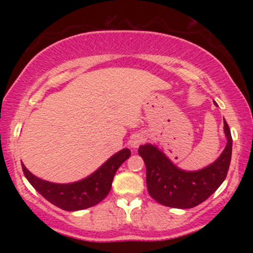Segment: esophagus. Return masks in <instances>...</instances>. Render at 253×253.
<instances>
[{"mask_svg": "<svg viewBox=\"0 0 253 253\" xmlns=\"http://www.w3.org/2000/svg\"><path fill=\"white\" fill-rule=\"evenodd\" d=\"M143 141H144V135L135 134V135H133L132 138H130L129 146L133 147V149H136V147H138L139 145L143 143Z\"/></svg>", "mask_w": 253, "mask_h": 253, "instance_id": "34e87169", "label": "esophagus"}]
</instances>
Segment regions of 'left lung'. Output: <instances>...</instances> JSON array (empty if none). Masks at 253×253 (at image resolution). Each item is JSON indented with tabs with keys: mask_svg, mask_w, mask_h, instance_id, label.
<instances>
[{
	"mask_svg": "<svg viewBox=\"0 0 253 253\" xmlns=\"http://www.w3.org/2000/svg\"><path fill=\"white\" fill-rule=\"evenodd\" d=\"M223 130L227 138L225 150L214 163L197 171L179 169L155 145H141L138 153L146 165V184L151 197L167 207L182 210L206 201L225 181L231 163L232 135L226 121Z\"/></svg>",
	"mask_w": 253,
	"mask_h": 253,
	"instance_id": "8db88e82",
	"label": "left lung"
}]
</instances>
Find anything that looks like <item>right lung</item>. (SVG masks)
Listing matches in <instances>:
<instances>
[{
	"label": "right lung",
	"instance_id": "1",
	"mask_svg": "<svg viewBox=\"0 0 253 253\" xmlns=\"http://www.w3.org/2000/svg\"><path fill=\"white\" fill-rule=\"evenodd\" d=\"M129 156L128 149L119 151L90 176L66 184L43 181L28 171L24 164L21 165L26 178L40 195L60 210L74 211L92 207L102 201L110 191L115 172Z\"/></svg>",
	"mask_w": 253,
	"mask_h": 253
}]
</instances>
